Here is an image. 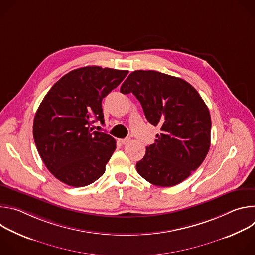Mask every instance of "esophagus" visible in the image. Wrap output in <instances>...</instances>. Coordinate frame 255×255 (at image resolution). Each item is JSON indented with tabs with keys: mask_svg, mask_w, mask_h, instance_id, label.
Here are the masks:
<instances>
[{
	"mask_svg": "<svg viewBox=\"0 0 255 255\" xmlns=\"http://www.w3.org/2000/svg\"><path fill=\"white\" fill-rule=\"evenodd\" d=\"M129 141H130V138H125V139H120V140H119V142H120L122 145L127 144Z\"/></svg>",
	"mask_w": 255,
	"mask_h": 255,
	"instance_id": "esophagus-1",
	"label": "esophagus"
}]
</instances>
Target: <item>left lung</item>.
Returning <instances> with one entry per match:
<instances>
[{
  "instance_id": "8db88e82",
  "label": "left lung",
  "mask_w": 255,
  "mask_h": 255,
  "mask_svg": "<svg viewBox=\"0 0 255 255\" xmlns=\"http://www.w3.org/2000/svg\"><path fill=\"white\" fill-rule=\"evenodd\" d=\"M120 92L132 93L148 122L160 126L161 133L136 163L138 173L158 187H172L189 177L206 158L211 143L210 112L196 89L159 71L135 70Z\"/></svg>"
}]
</instances>
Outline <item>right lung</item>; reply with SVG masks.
<instances>
[{
    "mask_svg": "<svg viewBox=\"0 0 255 255\" xmlns=\"http://www.w3.org/2000/svg\"><path fill=\"white\" fill-rule=\"evenodd\" d=\"M128 70L85 66L69 71L42 100L33 122V137L47 169L62 183L81 188L101 177L116 149L109 134L94 131L104 123L103 99Z\"/></svg>",
    "mask_w": 255,
    "mask_h": 255,
    "instance_id": "1",
    "label": "right lung"
}]
</instances>
